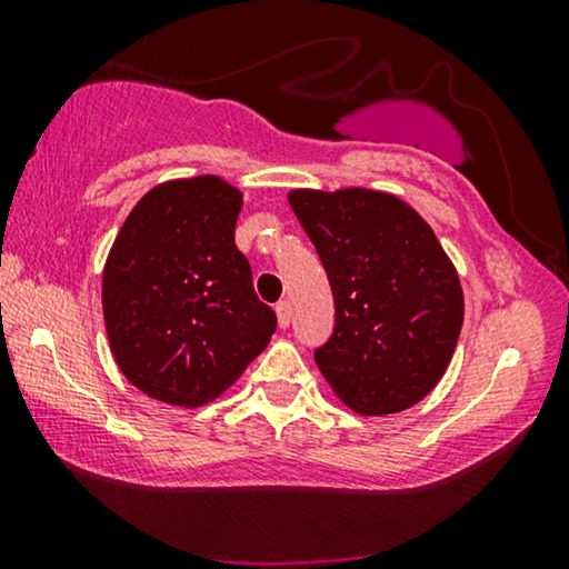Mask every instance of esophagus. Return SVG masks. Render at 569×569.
<instances>
[{
	"mask_svg": "<svg viewBox=\"0 0 569 569\" xmlns=\"http://www.w3.org/2000/svg\"><path fill=\"white\" fill-rule=\"evenodd\" d=\"M277 321H279V326H282V329H287V326H290V321H292V306L287 300H282V302H277Z\"/></svg>",
	"mask_w": 569,
	"mask_h": 569,
	"instance_id": "esophagus-1",
	"label": "esophagus"
}]
</instances>
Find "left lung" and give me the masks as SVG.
Masks as SVG:
<instances>
[{"label":"left lung","mask_w":569,"mask_h":569,"mask_svg":"<svg viewBox=\"0 0 569 569\" xmlns=\"http://www.w3.org/2000/svg\"><path fill=\"white\" fill-rule=\"evenodd\" d=\"M329 274L337 308L316 365L365 417L415 407L438 386L463 326L456 267L430 224L393 193H287Z\"/></svg>","instance_id":"1"}]
</instances>
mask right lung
Returning a JSON list of instances; mask_svg holds the SVG:
<instances>
[{
	"instance_id": "1",
	"label": "right lung",
	"mask_w": 569,
	"mask_h": 569,
	"mask_svg": "<svg viewBox=\"0 0 569 569\" xmlns=\"http://www.w3.org/2000/svg\"><path fill=\"white\" fill-rule=\"evenodd\" d=\"M243 193L217 176L178 178L137 201L103 269L113 360L131 386L201 407L267 349L277 316L236 246Z\"/></svg>"
}]
</instances>
